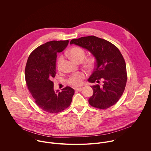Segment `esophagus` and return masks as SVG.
I'll list each match as a JSON object with an SVG mask.
<instances>
[{"label":"esophagus","instance_id":"esophagus-1","mask_svg":"<svg viewBox=\"0 0 151 151\" xmlns=\"http://www.w3.org/2000/svg\"><path fill=\"white\" fill-rule=\"evenodd\" d=\"M83 89V88H76L75 89V90H76V91H79V92L81 91Z\"/></svg>","mask_w":151,"mask_h":151}]
</instances>
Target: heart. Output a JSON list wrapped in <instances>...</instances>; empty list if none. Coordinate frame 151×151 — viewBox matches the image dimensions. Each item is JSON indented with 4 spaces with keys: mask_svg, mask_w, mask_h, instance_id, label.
<instances>
[{
    "mask_svg": "<svg viewBox=\"0 0 151 151\" xmlns=\"http://www.w3.org/2000/svg\"><path fill=\"white\" fill-rule=\"evenodd\" d=\"M67 55L76 63L82 62L85 58L86 53L84 49L79 47H74L70 49L67 52ZM94 62V60L92 58H89L85 61V64L87 67H91ZM63 63V58L60 57L57 63V67L59 70H61L62 68V65ZM85 77V74L83 73H78L71 76L68 80V83L74 86H79L83 84V80Z\"/></svg>",
    "mask_w": 151,
    "mask_h": 151,
    "instance_id": "heart-1",
    "label": "heart"
}]
</instances>
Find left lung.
Wrapping results in <instances>:
<instances>
[{"label":"left lung","mask_w":151,"mask_h":151,"mask_svg":"<svg viewBox=\"0 0 151 151\" xmlns=\"http://www.w3.org/2000/svg\"><path fill=\"white\" fill-rule=\"evenodd\" d=\"M74 44L89 51L96 59V66L88 78L93 83L103 80V86H92L93 95L88 100L93 107L105 109L119 100L127 82L126 65L119 49L108 41L95 36L72 40Z\"/></svg>","instance_id":"1"}]
</instances>
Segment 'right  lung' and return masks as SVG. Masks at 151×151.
Wrapping results in <instances>:
<instances>
[{"mask_svg": "<svg viewBox=\"0 0 151 151\" xmlns=\"http://www.w3.org/2000/svg\"><path fill=\"white\" fill-rule=\"evenodd\" d=\"M69 41H52L36 48L28 57L25 69L28 89L37 105L44 111L57 113L68 108L74 90L66 86L55 91L52 79L56 75L57 53L62 52Z\"/></svg>", "mask_w": 151, "mask_h": 151, "instance_id": "1", "label": "right lung"}]
</instances>
